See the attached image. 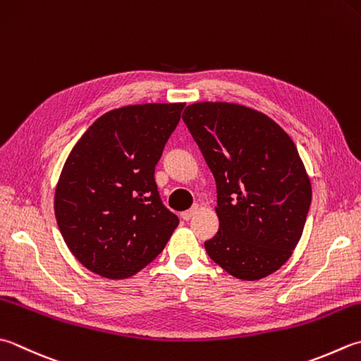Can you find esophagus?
Instances as JSON below:
<instances>
[{"label": "esophagus", "instance_id": "1", "mask_svg": "<svg viewBox=\"0 0 361 361\" xmlns=\"http://www.w3.org/2000/svg\"><path fill=\"white\" fill-rule=\"evenodd\" d=\"M199 209H200L199 204H194L192 208L188 209V211H185V213H181V219H183V221H189L190 217H194V216L197 214V211H199Z\"/></svg>", "mask_w": 361, "mask_h": 361}]
</instances>
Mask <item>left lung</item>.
<instances>
[{"label": "left lung", "instance_id": "left-lung-1", "mask_svg": "<svg viewBox=\"0 0 361 361\" xmlns=\"http://www.w3.org/2000/svg\"><path fill=\"white\" fill-rule=\"evenodd\" d=\"M183 122L216 180L219 231L209 258L236 279L279 271L298 245L312 185L293 139L263 112L235 103H194Z\"/></svg>", "mask_w": 361, "mask_h": 361}]
</instances>
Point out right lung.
<instances>
[{
    "instance_id": "obj_1",
    "label": "right lung",
    "mask_w": 361,
    "mask_h": 361,
    "mask_svg": "<svg viewBox=\"0 0 361 361\" xmlns=\"http://www.w3.org/2000/svg\"><path fill=\"white\" fill-rule=\"evenodd\" d=\"M185 103H148L97 118L72 148L54 194L70 252L106 279H128L164 249L178 217L162 203L154 167Z\"/></svg>"
}]
</instances>
